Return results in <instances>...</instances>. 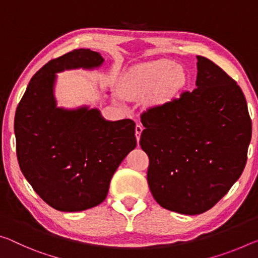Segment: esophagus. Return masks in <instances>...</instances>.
<instances>
[{"label": "esophagus", "mask_w": 258, "mask_h": 258, "mask_svg": "<svg viewBox=\"0 0 258 258\" xmlns=\"http://www.w3.org/2000/svg\"><path fill=\"white\" fill-rule=\"evenodd\" d=\"M142 131H144V127H142V125H141V124H137V125H136V138H137L138 141L140 140V137H141Z\"/></svg>", "instance_id": "esophagus-1"}]
</instances>
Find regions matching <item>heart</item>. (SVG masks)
<instances>
[{
  "label": "heart",
  "instance_id": "obj_1",
  "mask_svg": "<svg viewBox=\"0 0 258 258\" xmlns=\"http://www.w3.org/2000/svg\"><path fill=\"white\" fill-rule=\"evenodd\" d=\"M186 83V77L180 69L170 60H158L139 70L128 83V93L137 95L149 89L161 87V99L169 100Z\"/></svg>",
  "mask_w": 258,
  "mask_h": 258
}]
</instances>
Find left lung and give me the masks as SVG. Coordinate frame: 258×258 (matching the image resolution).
Returning a JSON list of instances; mask_svg holds the SVG:
<instances>
[{"instance_id": "obj_1", "label": "left lung", "mask_w": 258, "mask_h": 258, "mask_svg": "<svg viewBox=\"0 0 258 258\" xmlns=\"http://www.w3.org/2000/svg\"><path fill=\"white\" fill-rule=\"evenodd\" d=\"M196 58L194 91L140 116L151 194L164 209L183 215L206 212L230 190L246 166L251 139L239 85L210 59Z\"/></svg>"}]
</instances>
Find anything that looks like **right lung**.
I'll return each instance as SVG.
<instances>
[{
    "instance_id": "add662e5",
    "label": "right lung",
    "mask_w": 258,
    "mask_h": 258,
    "mask_svg": "<svg viewBox=\"0 0 258 258\" xmlns=\"http://www.w3.org/2000/svg\"><path fill=\"white\" fill-rule=\"evenodd\" d=\"M102 63V56L91 49H76L49 60L32 77L16 110L20 170L35 193L56 210L83 211L103 202L114 171L137 147L132 119L108 121L96 109L56 108V72Z\"/></svg>"
}]
</instances>
